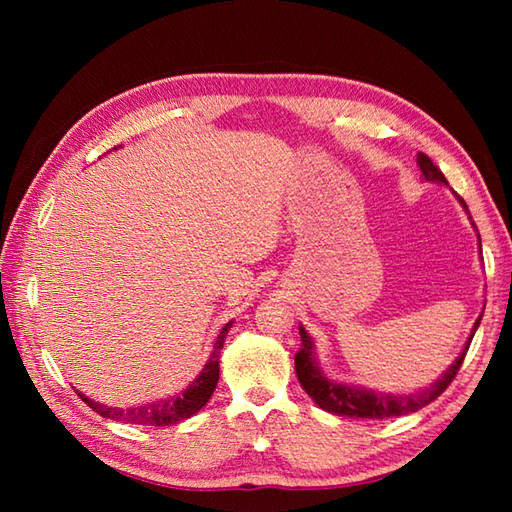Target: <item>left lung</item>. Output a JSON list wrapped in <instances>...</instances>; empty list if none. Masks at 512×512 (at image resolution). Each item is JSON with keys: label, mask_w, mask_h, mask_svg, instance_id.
<instances>
[{"label": "left lung", "mask_w": 512, "mask_h": 512, "mask_svg": "<svg viewBox=\"0 0 512 512\" xmlns=\"http://www.w3.org/2000/svg\"><path fill=\"white\" fill-rule=\"evenodd\" d=\"M418 167L422 171V178L429 180V182H442V184H449L447 178H444V173L433 165V160L418 151ZM460 204L466 209V202L458 195ZM469 211V209H466ZM482 246V244H480ZM482 250V248H480ZM482 317H477L475 325H473V332L469 336V341H466L464 350L460 352V356L455 358L453 365H449L447 372L442 374V378H438L436 383L431 387H424L416 394H385V391H372V389H365V387H356V385H343V383H334L328 376L321 372V367L317 365V356H314V343L308 336V332L299 328L301 334V347L299 352L295 354V369H297V378L301 387L306 389V394L317 402V405L325 411L334 413V416H347V418H394V416H405V413H413L422 407H427L429 402L436 400L444 389H447L455 374L460 372L462 361L466 352H469V345L473 334L477 330V325H480Z\"/></svg>", "instance_id": "1"}]
</instances>
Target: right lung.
<instances>
[{
    "instance_id": "right-lung-1",
    "label": "right lung",
    "mask_w": 512,
    "mask_h": 512,
    "mask_svg": "<svg viewBox=\"0 0 512 512\" xmlns=\"http://www.w3.org/2000/svg\"><path fill=\"white\" fill-rule=\"evenodd\" d=\"M231 325H233V321H228L222 328V332L217 334V339L213 343V352L209 356V363L204 365L200 376L195 378L193 383L178 396H169L162 400L147 402V405L129 407V409L107 407V405H103V402H94L88 396H83L81 391H79V396L83 402H88V407L99 413V416L116 420V422L147 424V427H167V424H176L180 420H187L193 416V413H198L213 396L217 378H220V350L226 341L228 330H231Z\"/></svg>"
}]
</instances>
